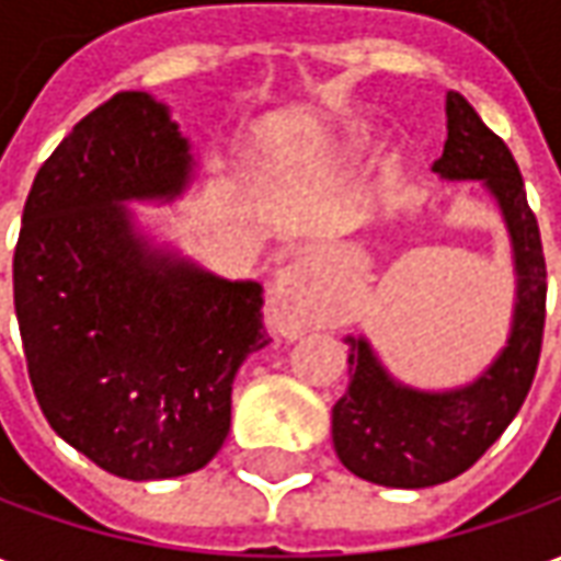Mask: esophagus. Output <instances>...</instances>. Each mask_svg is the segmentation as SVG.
<instances>
[{
	"label": "esophagus",
	"instance_id": "34e87169",
	"mask_svg": "<svg viewBox=\"0 0 561 561\" xmlns=\"http://www.w3.org/2000/svg\"><path fill=\"white\" fill-rule=\"evenodd\" d=\"M318 255L309 249L294 252L291 261L276 273V282L267 297V321L279 336L297 340L306 330L318 328V306L312 297V279H316Z\"/></svg>",
	"mask_w": 561,
	"mask_h": 561
}]
</instances>
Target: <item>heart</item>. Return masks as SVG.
Instances as JSON below:
<instances>
[{
    "label": "heart",
    "instance_id": "1",
    "mask_svg": "<svg viewBox=\"0 0 561 561\" xmlns=\"http://www.w3.org/2000/svg\"><path fill=\"white\" fill-rule=\"evenodd\" d=\"M357 147H360V135H354V138H348V140H333V144H321V147L309 149L306 156H300V152L282 156L276 168H279V173H285V176L316 171V168H328V164H336V161H342L345 156H352Z\"/></svg>",
    "mask_w": 561,
    "mask_h": 561
}]
</instances>
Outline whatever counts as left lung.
Segmentation results:
<instances>
[{"mask_svg":"<svg viewBox=\"0 0 561 561\" xmlns=\"http://www.w3.org/2000/svg\"><path fill=\"white\" fill-rule=\"evenodd\" d=\"M445 114V152L433 173L447 183H481L499 207L517 294L505 345L478 378L457 388L405 385L364 333L345 336L348 390L333 405L336 457L357 478L397 490L435 486L474 466L517 417L541 357L547 267L517 161L459 92H447Z\"/></svg>","mask_w":561,"mask_h":561,"instance_id":"1","label":"left lung"}]
</instances>
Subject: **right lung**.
I'll return each mask as SVG.
<instances>
[{
  "label": "right lung",
  "mask_w": 561,
  "mask_h": 561,
  "mask_svg": "<svg viewBox=\"0 0 561 561\" xmlns=\"http://www.w3.org/2000/svg\"><path fill=\"white\" fill-rule=\"evenodd\" d=\"M197 156L149 92H116L35 173L14 252L32 390L59 438L126 481L207 466L231 388L270 342L261 282L159 243L128 204H173Z\"/></svg>",
  "instance_id": "obj_1"
}]
</instances>
